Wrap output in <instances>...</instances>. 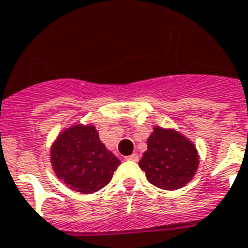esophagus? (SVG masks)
Here are the masks:
<instances>
[{"label": "esophagus", "instance_id": "obj_1", "mask_svg": "<svg viewBox=\"0 0 248 248\" xmlns=\"http://www.w3.org/2000/svg\"><path fill=\"white\" fill-rule=\"evenodd\" d=\"M126 160H128V161H139V155L137 154H132V155L130 156H126Z\"/></svg>", "mask_w": 248, "mask_h": 248}]
</instances>
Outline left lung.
Masks as SVG:
<instances>
[{"label": "left lung", "instance_id": "8db88e82", "mask_svg": "<svg viewBox=\"0 0 248 248\" xmlns=\"http://www.w3.org/2000/svg\"><path fill=\"white\" fill-rule=\"evenodd\" d=\"M139 165L151 184L164 190H175L195 175L198 150L179 131L156 126L147 139V150Z\"/></svg>", "mask_w": 248, "mask_h": 248}]
</instances>
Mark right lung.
I'll list each match as a JSON object with an SVG mask.
<instances>
[{
    "label": "right lung",
    "mask_w": 248,
    "mask_h": 248,
    "mask_svg": "<svg viewBox=\"0 0 248 248\" xmlns=\"http://www.w3.org/2000/svg\"><path fill=\"white\" fill-rule=\"evenodd\" d=\"M50 163L59 180L82 194H92L111 182L121 161L99 140L94 124L64 128L50 147Z\"/></svg>",
    "instance_id": "right-lung-1"
}]
</instances>
